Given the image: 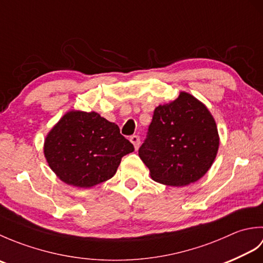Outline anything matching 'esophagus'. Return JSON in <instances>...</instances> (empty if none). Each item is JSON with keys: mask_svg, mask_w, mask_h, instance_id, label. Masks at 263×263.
I'll list each match as a JSON object with an SVG mask.
<instances>
[{"mask_svg": "<svg viewBox=\"0 0 263 263\" xmlns=\"http://www.w3.org/2000/svg\"><path fill=\"white\" fill-rule=\"evenodd\" d=\"M130 141L133 144V147H135V149L138 150L139 146H140V138H139L138 136H131L130 137Z\"/></svg>", "mask_w": 263, "mask_h": 263, "instance_id": "obj_1", "label": "esophagus"}]
</instances>
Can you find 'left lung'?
I'll return each instance as SVG.
<instances>
[{
	"mask_svg": "<svg viewBox=\"0 0 263 263\" xmlns=\"http://www.w3.org/2000/svg\"><path fill=\"white\" fill-rule=\"evenodd\" d=\"M219 148L217 124L206 106L181 91L175 100L154 110L139 157L154 181L185 186L209 171Z\"/></svg>",
	"mask_w": 263,
	"mask_h": 263,
	"instance_id": "1",
	"label": "left lung"
}]
</instances>
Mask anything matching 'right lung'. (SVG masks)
<instances>
[{
	"instance_id": "obj_1",
	"label": "right lung",
	"mask_w": 263,
	"mask_h": 263,
	"mask_svg": "<svg viewBox=\"0 0 263 263\" xmlns=\"http://www.w3.org/2000/svg\"><path fill=\"white\" fill-rule=\"evenodd\" d=\"M133 150L117 124L96 111H68L44 142V156L55 175L65 184L85 189L113 177L123 156Z\"/></svg>"
}]
</instances>
